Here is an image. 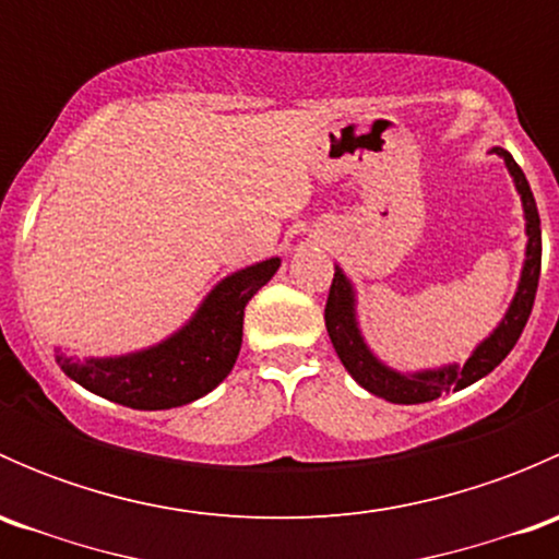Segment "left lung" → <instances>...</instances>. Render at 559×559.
I'll return each mask as SVG.
<instances>
[{
    "instance_id": "8db88e82",
    "label": "left lung",
    "mask_w": 559,
    "mask_h": 559,
    "mask_svg": "<svg viewBox=\"0 0 559 559\" xmlns=\"http://www.w3.org/2000/svg\"><path fill=\"white\" fill-rule=\"evenodd\" d=\"M500 159L509 167V175L514 178L516 191H520L522 211H524V235H527V248H524V264L520 275V286L511 300L509 311H506L500 324L473 348L465 365H443V368L432 370H416V373H400V370L389 368L381 362L370 346L365 343L362 330L357 321V292H354L352 278L343 273V267L335 264V278H332L330 297H326L324 308V324L330 332V341L335 346L337 357H341L343 368L352 373V379L359 386L368 389L376 397H384L389 403L414 405V403H430V400L441 397L447 392H456L476 384L478 379L492 373L511 348L520 341L524 324H527L530 311L535 302V289H538L540 278V218L538 207H535V197L530 191L527 178L514 162V156L503 148H492Z\"/></svg>"
}]
</instances>
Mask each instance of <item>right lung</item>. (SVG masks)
Segmentation results:
<instances>
[{
  "mask_svg": "<svg viewBox=\"0 0 559 559\" xmlns=\"http://www.w3.org/2000/svg\"><path fill=\"white\" fill-rule=\"evenodd\" d=\"M281 267L278 257L218 281L194 316L156 346L121 357L78 359L56 348V362L75 384L138 411H165L213 392L233 370L243 343L248 300Z\"/></svg>",
  "mask_w": 559,
  "mask_h": 559,
  "instance_id": "1",
  "label": "right lung"
}]
</instances>
